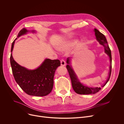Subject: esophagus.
<instances>
[{
    "instance_id": "esophagus-1",
    "label": "esophagus",
    "mask_w": 124,
    "mask_h": 124,
    "mask_svg": "<svg viewBox=\"0 0 124 124\" xmlns=\"http://www.w3.org/2000/svg\"><path fill=\"white\" fill-rule=\"evenodd\" d=\"M60 62H61V66H65V65H66V64H65V61L63 59H62V60H61Z\"/></svg>"
}]
</instances>
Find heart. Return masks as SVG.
<instances>
[{
  "instance_id": "b5f03b06",
  "label": "heart",
  "mask_w": 124,
  "mask_h": 124,
  "mask_svg": "<svg viewBox=\"0 0 124 124\" xmlns=\"http://www.w3.org/2000/svg\"><path fill=\"white\" fill-rule=\"evenodd\" d=\"M72 44L71 42L64 41L60 44L58 48L60 50H66L70 47Z\"/></svg>"
}]
</instances>
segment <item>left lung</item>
<instances>
[{
  "label": "left lung",
  "mask_w": 124,
  "mask_h": 124,
  "mask_svg": "<svg viewBox=\"0 0 124 124\" xmlns=\"http://www.w3.org/2000/svg\"><path fill=\"white\" fill-rule=\"evenodd\" d=\"M94 32H95L97 40L99 42V43L101 45L104 46L105 53V54H107L109 56L110 59V66L109 67L110 70L109 72L108 78L107 81L105 82V83L102 86V87H103L108 81L111 76V65H112V57H111V50L108 46L107 40L106 39V38L104 36V35L101 33L98 30H97L96 28L94 29ZM70 57H68L67 58L66 62L68 64L66 66V68L69 72L70 79H71L73 88L74 90L75 91V92L77 93V94H81V95L94 94L98 92L101 89V87H89L82 84L79 81V80L78 78V77L76 74H75L74 70H73L71 66L70 65Z\"/></svg>",
  "instance_id": "8db88e82"
}]
</instances>
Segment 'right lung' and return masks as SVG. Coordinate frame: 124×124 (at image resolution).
I'll use <instances>...</instances> for the list:
<instances>
[{
    "label": "right lung",
    "mask_w": 124,
    "mask_h": 124,
    "mask_svg": "<svg viewBox=\"0 0 124 124\" xmlns=\"http://www.w3.org/2000/svg\"><path fill=\"white\" fill-rule=\"evenodd\" d=\"M28 31L23 28L17 37L26 34ZM34 32V30L32 31ZM11 46L13 51L15 41ZM10 63L14 78L26 94L33 96H45L49 94L54 86V78L55 70L60 66V60L46 59L40 66L35 70H28L17 64L11 54Z\"/></svg>",
    "instance_id": "add662e5"
}]
</instances>
